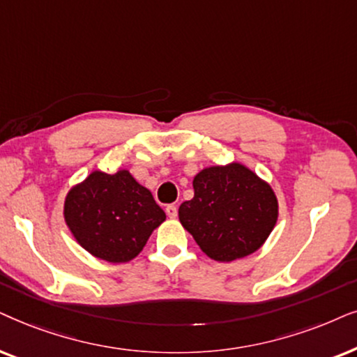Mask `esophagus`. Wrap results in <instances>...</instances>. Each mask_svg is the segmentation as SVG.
<instances>
[{"label":"esophagus","instance_id":"34e87169","mask_svg":"<svg viewBox=\"0 0 357 357\" xmlns=\"http://www.w3.org/2000/svg\"><path fill=\"white\" fill-rule=\"evenodd\" d=\"M166 215H168L169 218H176V215H178V207L174 206V204H169V206H166Z\"/></svg>","mask_w":357,"mask_h":357}]
</instances>
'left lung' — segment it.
<instances>
[{"label": "left lung", "instance_id": "left-lung-1", "mask_svg": "<svg viewBox=\"0 0 357 357\" xmlns=\"http://www.w3.org/2000/svg\"><path fill=\"white\" fill-rule=\"evenodd\" d=\"M194 197L179 206V220L208 258L228 263L259 248L278 220L269 184L240 163L202 169Z\"/></svg>", "mask_w": 357, "mask_h": 357}]
</instances>
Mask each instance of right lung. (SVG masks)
<instances>
[{"instance_id":"obj_1","label":"right lung","mask_w":357,"mask_h":357,"mask_svg":"<svg viewBox=\"0 0 357 357\" xmlns=\"http://www.w3.org/2000/svg\"><path fill=\"white\" fill-rule=\"evenodd\" d=\"M165 218L151 192L126 169L94 171L65 201L71 234L84 250L109 263L134 259Z\"/></svg>"}]
</instances>
